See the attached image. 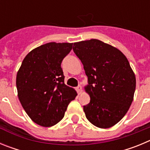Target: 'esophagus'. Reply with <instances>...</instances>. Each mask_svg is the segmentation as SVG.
<instances>
[{
  "label": "esophagus",
  "instance_id": "1",
  "mask_svg": "<svg viewBox=\"0 0 150 150\" xmlns=\"http://www.w3.org/2000/svg\"><path fill=\"white\" fill-rule=\"evenodd\" d=\"M76 91H77L78 94H80L82 92V91H83V90H82L81 86H78L76 88Z\"/></svg>",
  "mask_w": 150,
  "mask_h": 150
}]
</instances>
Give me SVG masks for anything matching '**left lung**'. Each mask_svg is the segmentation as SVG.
I'll list each match as a JSON object with an SVG mask.
<instances>
[{
  "instance_id": "obj_1",
  "label": "left lung",
  "mask_w": 150,
  "mask_h": 150,
  "mask_svg": "<svg viewBox=\"0 0 150 150\" xmlns=\"http://www.w3.org/2000/svg\"><path fill=\"white\" fill-rule=\"evenodd\" d=\"M88 76L85 90L90 102L83 106L87 120L98 128L113 126L124 117L134 99L136 78L120 50L99 40L74 43Z\"/></svg>"
}]
</instances>
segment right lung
Wrapping results in <instances>:
<instances>
[{
	"label": "right lung",
	"instance_id": "add662e5",
	"mask_svg": "<svg viewBox=\"0 0 150 150\" xmlns=\"http://www.w3.org/2000/svg\"><path fill=\"white\" fill-rule=\"evenodd\" d=\"M73 43L41 45L29 52L17 72L16 87L21 104L30 120L43 127L60 122L77 95L64 84L61 64Z\"/></svg>",
	"mask_w": 150,
	"mask_h": 150
}]
</instances>
